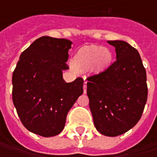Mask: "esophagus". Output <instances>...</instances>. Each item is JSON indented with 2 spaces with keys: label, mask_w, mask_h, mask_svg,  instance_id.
Instances as JSON below:
<instances>
[{
  "label": "esophagus",
  "mask_w": 157,
  "mask_h": 157,
  "mask_svg": "<svg viewBox=\"0 0 157 157\" xmlns=\"http://www.w3.org/2000/svg\"><path fill=\"white\" fill-rule=\"evenodd\" d=\"M86 88H87V86H86V81L84 82V86H83V89H84V94H86Z\"/></svg>",
  "instance_id": "1"
}]
</instances>
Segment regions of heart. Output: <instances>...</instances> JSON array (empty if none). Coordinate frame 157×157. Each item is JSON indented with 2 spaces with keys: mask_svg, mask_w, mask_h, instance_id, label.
I'll list each match as a JSON object with an SVG mask.
<instances>
[{
  "mask_svg": "<svg viewBox=\"0 0 157 157\" xmlns=\"http://www.w3.org/2000/svg\"><path fill=\"white\" fill-rule=\"evenodd\" d=\"M111 61V53L106 48L88 46L81 48L73 58V65L78 70H87L93 65L96 71L104 70Z\"/></svg>",
  "mask_w": 157,
  "mask_h": 157,
  "instance_id": "b5f03b06",
  "label": "heart"
}]
</instances>
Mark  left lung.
<instances>
[{
  "label": "left lung",
  "instance_id": "1",
  "mask_svg": "<svg viewBox=\"0 0 157 157\" xmlns=\"http://www.w3.org/2000/svg\"><path fill=\"white\" fill-rule=\"evenodd\" d=\"M116 61L105 71L87 78L89 106L101 135L121 136L142 117L148 98L146 71L140 54L125 41H107Z\"/></svg>",
  "mask_w": 157,
  "mask_h": 157
}]
</instances>
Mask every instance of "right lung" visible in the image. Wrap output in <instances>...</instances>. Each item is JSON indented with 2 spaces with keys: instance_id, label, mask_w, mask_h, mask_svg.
I'll use <instances>...</instances> for the list:
<instances>
[{
  "instance_id": "1",
  "label": "right lung",
  "mask_w": 157,
  "mask_h": 157,
  "mask_svg": "<svg viewBox=\"0 0 157 157\" xmlns=\"http://www.w3.org/2000/svg\"><path fill=\"white\" fill-rule=\"evenodd\" d=\"M72 42L42 36L22 52L13 72L12 99L29 131L51 137L63 131L66 116L83 94L81 78L66 83L63 71Z\"/></svg>"
}]
</instances>
